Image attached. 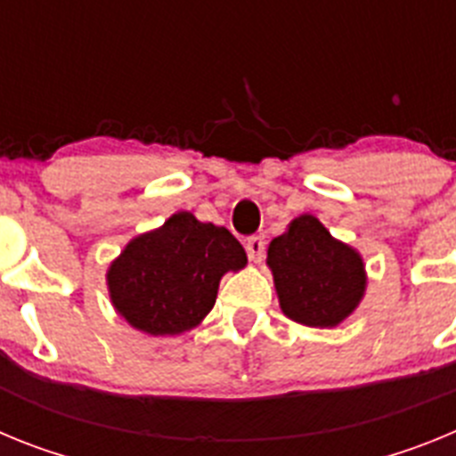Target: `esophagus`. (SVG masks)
Masks as SVG:
<instances>
[{
  "mask_svg": "<svg viewBox=\"0 0 456 456\" xmlns=\"http://www.w3.org/2000/svg\"><path fill=\"white\" fill-rule=\"evenodd\" d=\"M244 247H247V253H248V257H251L253 263H263V257H265V240H263V237H248Z\"/></svg>",
  "mask_w": 456,
  "mask_h": 456,
  "instance_id": "esophagus-1",
  "label": "esophagus"
}]
</instances>
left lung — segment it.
<instances>
[{
	"mask_svg": "<svg viewBox=\"0 0 456 456\" xmlns=\"http://www.w3.org/2000/svg\"><path fill=\"white\" fill-rule=\"evenodd\" d=\"M278 304L289 320L305 326H338L365 294V265L345 241L331 237L320 219L301 215L267 251Z\"/></svg>",
	"mask_w": 456,
	"mask_h": 456,
	"instance_id": "8db88e82",
	"label": "left lung"
}]
</instances>
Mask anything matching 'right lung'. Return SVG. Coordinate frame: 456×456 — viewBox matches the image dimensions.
Instances as JSON below:
<instances>
[{
	"mask_svg": "<svg viewBox=\"0 0 456 456\" xmlns=\"http://www.w3.org/2000/svg\"><path fill=\"white\" fill-rule=\"evenodd\" d=\"M244 267L247 253L231 231L178 212L123 248L107 272L109 297L139 331L178 336L212 310L221 276Z\"/></svg>",
	"mask_w": 456,
	"mask_h": 456,
	"instance_id": "right-lung-1",
	"label": "right lung"
}]
</instances>
